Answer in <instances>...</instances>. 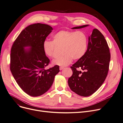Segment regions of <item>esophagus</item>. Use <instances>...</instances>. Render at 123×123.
Masks as SVG:
<instances>
[{
	"instance_id": "34e87169",
	"label": "esophagus",
	"mask_w": 123,
	"mask_h": 123,
	"mask_svg": "<svg viewBox=\"0 0 123 123\" xmlns=\"http://www.w3.org/2000/svg\"><path fill=\"white\" fill-rule=\"evenodd\" d=\"M64 69V67H60V68H59V69H60V70H63Z\"/></svg>"
}]
</instances>
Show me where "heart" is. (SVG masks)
Returning <instances> with one entry per match:
<instances>
[{
    "instance_id": "b5f03b06",
    "label": "heart",
    "mask_w": 123,
    "mask_h": 123,
    "mask_svg": "<svg viewBox=\"0 0 123 123\" xmlns=\"http://www.w3.org/2000/svg\"><path fill=\"white\" fill-rule=\"evenodd\" d=\"M56 47H62L63 55L54 59L52 64L65 67L73 59L79 60L85 55L88 47V37L83 31L61 30L52 36V41L46 40L42 45L45 55L49 57L53 56Z\"/></svg>"
}]
</instances>
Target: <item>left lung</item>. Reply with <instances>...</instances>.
Wrapping results in <instances>:
<instances>
[{"label": "left lung", "mask_w": 123, "mask_h": 123, "mask_svg": "<svg viewBox=\"0 0 123 123\" xmlns=\"http://www.w3.org/2000/svg\"><path fill=\"white\" fill-rule=\"evenodd\" d=\"M88 25L72 29H80ZM110 58L109 48L104 36L97 29H94L88 38L86 53L71 67L73 74L68 81L71 90L83 97L95 93L106 78ZM77 68H80L84 71H78Z\"/></svg>", "instance_id": "left-lung-1"}]
</instances>
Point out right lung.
I'll return each instance as SVG.
<instances>
[{
  "instance_id": "add662e5",
  "label": "right lung",
  "mask_w": 123,
  "mask_h": 123,
  "mask_svg": "<svg viewBox=\"0 0 123 123\" xmlns=\"http://www.w3.org/2000/svg\"><path fill=\"white\" fill-rule=\"evenodd\" d=\"M52 30L47 24L30 25L21 31L11 47V73L23 91L32 97L46 93L60 71L58 65L45 69L50 60L44 53L42 45ZM27 47L30 49H25Z\"/></svg>"
}]
</instances>
